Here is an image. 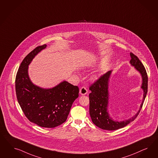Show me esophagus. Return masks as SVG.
I'll list each match as a JSON object with an SVG mask.
<instances>
[{"mask_svg":"<svg viewBox=\"0 0 158 158\" xmlns=\"http://www.w3.org/2000/svg\"><path fill=\"white\" fill-rule=\"evenodd\" d=\"M79 93H80V94L81 95H86V94L87 93V89H86L85 87L83 86V87H81V88Z\"/></svg>","mask_w":158,"mask_h":158,"instance_id":"1","label":"esophagus"}]
</instances>
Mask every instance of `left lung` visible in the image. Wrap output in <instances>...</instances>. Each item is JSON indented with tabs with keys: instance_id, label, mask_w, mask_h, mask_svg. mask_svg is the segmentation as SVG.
<instances>
[{
	"instance_id": "left-lung-1",
	"label": "left lung",
	"mask_w": 158,
	"mask_h": 158,
	"mask_svg": "<svg viewBox=\"0 0 158 158\" xmlns=\"http://www.w3.org/2000/svg\"><path fill=\"white\" fill-rule=\"evenodd\" d=\"M130 55L131 57V60L130 61V64L134 67L142 77L143 83L141 88L143 91L142 103L138 112L133 117L121 122L112 119L107 110L109 100L108 82L112 71H110L101 76L99 79L91 85L89 87L91 91V93L89 94V112L93 123L102 129L115 130L123 127L134 120L142 108L148 91V75L145 67H143V64L140 61L139 58L131 52Z\"/></svg>"
}]
</instances>
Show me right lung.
Listing matches in <instances>:
<instances>
[{
  "instance_id": "add662e5",
  "label": "right lung",
  "mask_w": 158,
  "mask_h": 158,
  "mask_svg": "<svg viewBox=\"0 0 158 158\" xmlns=\"http://www.w3.org/2000/svg\"><path fill=\"white\" fill-rule=\"evenodd\" d=\"M46 46L36 47L24 58L15 77V91L19 105L30 122L42 127L54 128L66 121L79 90L77 86L67 81L46 89L35 85L30 80L28 65Z\"/></svg>"
}]
</instances>
